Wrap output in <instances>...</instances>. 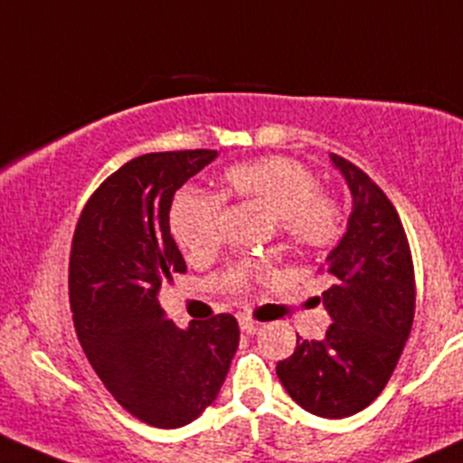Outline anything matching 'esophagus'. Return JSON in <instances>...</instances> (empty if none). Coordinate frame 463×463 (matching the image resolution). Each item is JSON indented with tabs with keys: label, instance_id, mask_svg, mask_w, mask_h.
I'll list each match as a JSON object with an SVG mask.
<instances>
[{
	"label": "esophagus",
	"instance_id": "1",
	"mask_svg": "<svg viewBox=\"0 0 463 463\" xmlns=\"http://www.w3.org/2000/svg\"><path fill=\"white\" fill-rule=\"evenodd\" d=\"M240 328L244 330V333H248V335H255V333H260V330H261V324H260V321L246 317V315H241V317H240Z\"/></svg>",
	"mask_w": 463,
	"mask_h": 463
}]
</instances>
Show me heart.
I'll use <instances>...</instances> for the list:
<instances>
[{"label":"heart","instance_id":"heart-1","mask_svg":"<svg viewBox=\"0 0 463 463\" xmlns=\"http://www.w3.org/2000/svg\"><path fill=\"white\" fill-rule=\"evenodd\" d=\"M228 197L252 199L277 215V231L295 250H321L342 235V206L330 194L319 193V179L308 166L290 157H266L237 164L223 173ZM223 197L184 191L170 208V231L184 255L194 264H206L223 241ZM261 266L237 264L217 279L228 293H244L260 275Z\"/></svg>","mask_w":463,"mask_h":463}]
</instances>
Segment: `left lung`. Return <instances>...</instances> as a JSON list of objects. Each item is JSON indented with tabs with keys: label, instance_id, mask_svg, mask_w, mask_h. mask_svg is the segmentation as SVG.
Masks as SVG:
<instances>
[{
	"label": "left lung",
	"instance_id": "obj_1",
	"mask_svg": "<svg viewBox=\"0 0 463 463\" xmlns=\"http://www.w3.org/2000/svg\"><path fill=\"white\" fill-rule=\"evenodd\" d=\"M330 159L353 193L346 232L324 264L333 286L321 301L333 324L321 342L297 335L277 377L304 411L342 420L373 403L395 371L415 319V269L386 193L348 159Z\"/></svg>",
	"mask_w": 463,
	"mask_h": 463
}]
</instances>
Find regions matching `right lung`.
Listing matches in <instances>:
<instances>
[{
  "instance_id": "add662e5",
  "label": "right lung",
  "mask_w": 463,
  "mask_h": 463,
  "mask_svg": "<svg viewBox=\"0 0 463 463\" xmlns=\"http://www.w3.org/2000/svg\"><path fill=\"white\" fill-rule=\"evenodd\" d=\"M217 150L130 159L90 194L75 226L68 297L77 339L124 411L155 428L197 420L226 379L240 326L222 313L186 330L164 317L162 281L186 272L170 235L173 197Z\"/></svg>"
}]
</instances>
